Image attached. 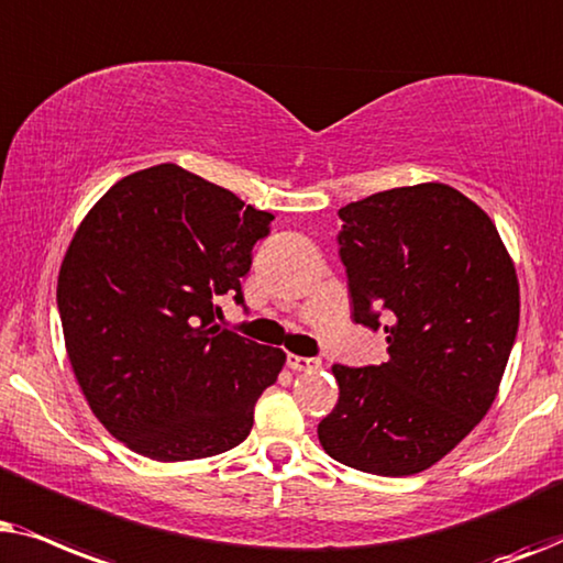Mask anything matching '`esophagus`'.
Instances as JSON below:
<instances>
[{"instance_id": "obj_1", "label": "esophagus", "mask_w": 563, "mask_h": 563, "mask_svg": "<svg viewBox=\"0 0 563 563\" xmlns=\"http://www.w3.org/2000/svg\"><path fill=\"white\" fill-rule=\"evenodd\" d=\"M288 368L296 373H311L321 368L319 357H301V355H288Z\"/></svg>"}]
</instances>
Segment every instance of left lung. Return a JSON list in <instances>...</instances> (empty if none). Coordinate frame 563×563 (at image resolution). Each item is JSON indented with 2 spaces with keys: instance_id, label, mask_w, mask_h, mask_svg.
I'll return each mask as SVG.
<instances>
[{
  "instance_id": "1",
  "label": "left lung",
  "mask_w": 563,
  "mask_h": 563,
  "mask_svg": "<svg viewBox=\"0 0 563 563\" xmlns=\"http://www.w3.org/2000/svg\"><path fill=\"white\" fill-rule=\"evenodd\" d=\"M340 219L352 319L384 329L388 357L332 365L340 399L319 443L365 474H419L499 391L520 324L515 265L489 216L443 183L368 195Z\"/></svg>"
}]
</instances>
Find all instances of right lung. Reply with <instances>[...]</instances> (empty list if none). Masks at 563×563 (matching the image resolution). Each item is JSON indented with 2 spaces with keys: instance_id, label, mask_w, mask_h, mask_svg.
<instances>
[{
  "instance_id": "obj_1",
  "label": "right lung",
  "mask_w": 563,
  "mask_h": 563,
  "mask_svg": "<svg viewBox=\"0 0 563 563\" xmlns=\"http://www.w3.org/2000/svg\"><path fill=\"white\" fill-rule=\"evenodd\" d=\"M275 216L177 164L118 179L79 223L58 273L64 342L104 430L154 461L231 451L286 352L213 324L244 303L252 246Z\"/></svg>"
}]
</instances>
